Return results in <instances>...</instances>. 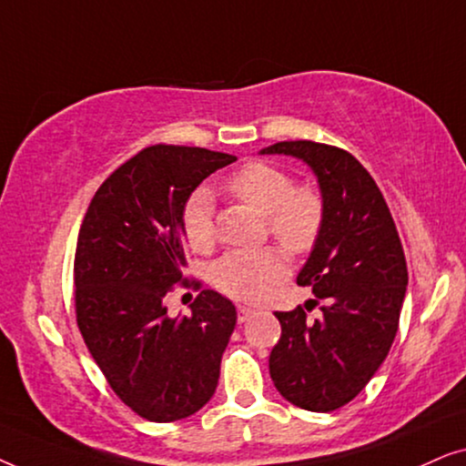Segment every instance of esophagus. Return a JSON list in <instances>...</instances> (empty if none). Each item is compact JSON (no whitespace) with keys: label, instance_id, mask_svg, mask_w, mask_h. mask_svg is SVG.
<instances>
[{"label":"esophagus","instance_id":"1","mask_svg":"<svg viewBox=\"0 0 466 466\" xmlns=\"http://www.w3.org/2000/svg\"><path fill=\"white\" fill-rule=\"evenodd\" d=\"M254 308H250V305H238V320L239 322H246L248 318H250L254 314Z\"/></svg>","mask_w":466,"mask_h":466}]
</instances>
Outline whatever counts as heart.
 I'll return each mask as SVG.
<instances>
[{
    "instance_id": "obj_1",
    "label": "heart",
    "mask_w": 466,
    "mask_h": 466,
    "mask_svg": "<svg viewBox=\"0 0 466 466\" xmlns=\"http://www.w3.org/2000/svg\"><path fill=\"white\" fill-rule=\"evenodd\" d=\"M227 187L246 206L265 216L273 238L295 254L316 246L324 225L322 195L311 187H295L284 169L271 163L250 161L228 177ZM182 231L193 250H208L214 244L212 195L197 188L182 208ZM289 271V257L282 248L263 246L254 250L222 254L212 265L209 279L225 295L239 301H258Z\"/></svg>"
}]
</instances>
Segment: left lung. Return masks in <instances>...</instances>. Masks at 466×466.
Listing matches in <instances>:
<instances>
[{
	"mask_svg": "<svg viewBox=\"0 0 466 466\" xmlns=\"http://www.w3.org/2000/svg\"><path fill=\"white\" fill-rule=\"evenodd\" d=\"M260 155L303 161L324 201L320 238L297 276L322 314L309 318L308 303L276 311L282 337L269 356L273 386L301 410H339L369 384L397 335L407 290L403 246L384 195L350 152L299 139Z\"/></svg>",
	"mask_w": 466,
	"mask_h": 466,
	"instance_id": "8db88e82",
	"label": "left lung"
}]
</instances>
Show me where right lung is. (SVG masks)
Wrapping results in <instances>:
<instances>
[{
	"instance_id": "add662e5",
	"label": "right lung",
	"mask_w": 466,
	"mask_h": 466,
	"mask_svg": "<svg viewBox=\"0 0 466 466\" xmlns=\"http://www.w3.org/2000/svg\"><path fill=\"white\" fill-rule=\"evenodd\" d=\"M238 157L148 146L95 193L74 258L76 318L107 384L137 416L174 422L212 399L238 311L201 290L190 316L171 318L165 295L182 282V208Z\"/></svg>"
}]
</instances>
